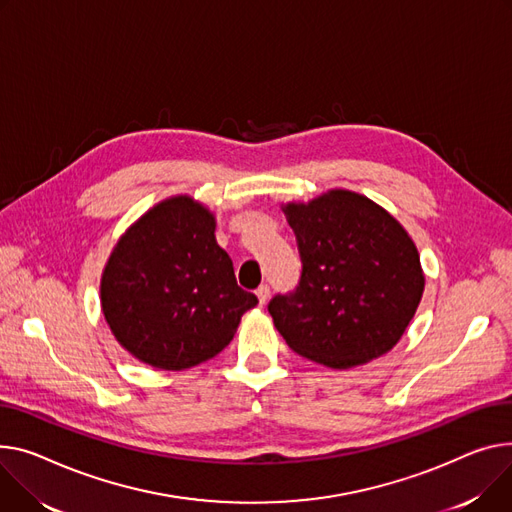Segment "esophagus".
<instances>
[{
	"label": "esophagus",
	"mask_w": 512,
	"mask_h": 512,
	"mask_svg": "<svg viewBox=\"0 0 512 512\" xmlns=\"http://www.w3.org/2000/svg\"><path fill=\"white\" fill-rule=\"evenodd\" d=\"M255 294H257V298H259V304L263 306V304L267 302V298H269V286H267V284H261V286L255 290Z\"/></svg>",
	"instance_id": "esophagus-1"
}]
</instances>
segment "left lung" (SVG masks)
<instances>
[{"label":"left lung","instance_id":"left-lung-1","mask_svg":"<svg viewBox=\"0 0 512 512\" xmlns=\"http://www.w3.org/2000/svg\"><path fill=\"white\" fill-rule=\"evenodd\" d=\"M302 259L292 292L267 311L286 344L329 368L387 354L410 325L424 274L414 241L368 197L333 189L284 208Z\"/></svg>","mask_w":512,"mask_h":512}]
</instances>
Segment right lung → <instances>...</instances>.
Here are the masks:
<instances>
[{
    "label": "right lung",
    "instance_id": "obj_1",
    "mask_svg": "<svg viewBox=\"0 0 512 512\" xmlns=\"http://www.w3.org/2000/svg\"><path fill=\"white\" fill-rule=\"evenodd\" d=\"M214 216L181 195L154 206L113 249L100 282L102 313L138 360L183 370L220 354L259 302L236 284Z\"/></svg>",
    "mask_w": 512,
    "mask_h": 512
}]
</instances>
